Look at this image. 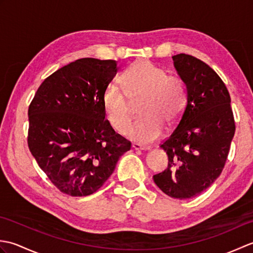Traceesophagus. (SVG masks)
<instances>
[{"instance_id": "1", "label": "esophagus", "mask_w": 253, "mask_h": 253, "mask_svg": "<svg viewBox=\"0 0 253 253\" xmlns=\"http://www.w3.org/2000/svg\"><path fill=\"white\" fill-rule=\"evenodd\" d=\"M131 147H132V149H135V150H141V151H146V150H150L149 147L142 146V144L137 143V142H133Z\"/></svg>"}]
</instances>
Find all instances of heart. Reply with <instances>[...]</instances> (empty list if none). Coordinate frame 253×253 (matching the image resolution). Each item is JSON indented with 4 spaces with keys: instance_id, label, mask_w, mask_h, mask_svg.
<instances>
[{
    "instance_id": "1",
    "label": "heart",
    "mask_w": 253,
    "mask_h": 253,
    "mask_svg": "<svg viewBox=\"0 0 253 253\" xmlns=\"http://www.w3.org/2000/svg\"><path fill=\"white\" fill-rule=\"evenodd\" d=\"M123 88L110 84L103 93V109L107 122L117 132H124L132 120V105L142 100L140 116L126 135L141 143H151L162 136L163 127L178 125L187 103L185 83L178 76L168 75L154 63L138 61L122 77ZM131 101H129V100Z\"/></svg>"
}]
</instances>
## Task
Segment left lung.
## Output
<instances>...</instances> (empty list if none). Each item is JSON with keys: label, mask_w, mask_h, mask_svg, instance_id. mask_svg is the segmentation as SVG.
Segmentation results:
<instances>
[{"label": "left lung", "mask_w": 253, "mask_h": 253, "mask_svg": "<svg viewBox=\"0 0 253 253\" xmlns=\"http://www.w3.org/2000/svg\"><path fill=\"white\" fill-rule=\"evenodd\" d=\"M187 88V103L176 129L161 143L169 165L153 180L165 195L186 200L200 195L221 175L235 133L226 85L208 64L191 55L173 56Z\"/></svg>", "instance_id": "obj_1"}]
</instances>
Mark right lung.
Listing matches in <instances>:
<instances>
[{"mask_svg": "<svg viewBox=\"0 0 253 253\" xmlns=\"http://www.w3.org/2000/svg\"><path fill=\"white\" fill-rule=\"evenodd\" d=\"M113 60L80 58L40 84L28 109V147L61 192L92 195L131 143L105 120L103 93L114 78Z\"/></svg>", "mask_w": 253, "mask_h": 253, "instance_id": "1", "label": "right lung"}]
</instances>
